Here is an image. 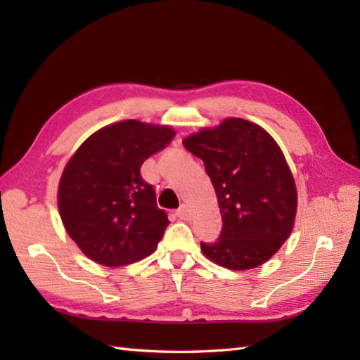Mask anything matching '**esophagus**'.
<instances>
[{"label":"esophagus","mask_w":360,"mask_h":360,"mask_svg":"<svg viewBox=\"0 0 360 360\" xmlns=\"http://www.w3.org/2000/svg\"><path fill=\"white\" fill-rule=\"evenodd\" d=\"M176 217H178L182 221H190V219H192V212H190V209L187 207L186 204H182L181 207L176 210Z\"/></svg>","instance_id":"34e87169"}]
</instances>
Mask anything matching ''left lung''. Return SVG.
Returning a JSON list of instances; mask_svg holds the SVG:
<instances>
[{
    "mask_svg": "<svg viewBox=\"0 0 360 360\" xmlns=\"http://www.w3.org/2000/svg\"><path fill=\"white\" fill-rule=\"evenodd\" d=\"M182 143L202 159L223 219L218 241L201 243L202 254L232 271L266 263L289 238L297 213L295 181L278 143L240 117L202 128Z\"/></svg>",
    "mask_w": 360,
    "mask_h": 360,
    "instance_id": "obj_1",
    "label": "left lung"
}]
</instances>
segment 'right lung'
<instances>
[{
	"label": "right lung",
	"mask_w": 360,
	"mask_h": 360,
	"mask_svg": "<svg viewBox=\"0 0 360 360\" xmlns=\"http://www.w3.org/2000/svg\"><path fill=\"white\" fill-rule=\"evenodd\" d=\"M174 134L168 125L120 120L97 129L68 160L58 182V212L89 259L119 267L156 250L170 221L142 179L141 165Z\"/></svg>",
	"instance_id": "right-lung-1"
}]
</instances>
